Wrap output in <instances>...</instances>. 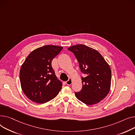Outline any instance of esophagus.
Here are the masks:
<instances>
[{
  "label": "esophagus",
  "instance_id": "34e87169",
  "mask_svg": "<svg viewBox=\"0 0 135 135\" xmlns=\"http://www.w3.org/2000/svg\"><path fill=\"white\" fill-rule=\"evenodd\" d=\"M72 82H73L72 78H70L69 79V80L66 82V84L67 85H71V84H72Z\"/></svg>",
  "mask_w": 135,
  "mask_h": 135
}]
</instances>
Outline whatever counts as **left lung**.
<instances>
[{
	"instance_id": "8db88e82",
	"label": "left lung",
	"mask_w": 135,
	"mask_h": 135,
	"mask_svg": "<svg viewBox=\"0 0 135 135\" xmlns=\"http://www.w3.org/2000/svg\"><path fill=\"white\" fill-rule=\"evenodd\" d=\"M68 50L76 57L81 71L82 88L75 93L76 98L87 105L97 104L108 94L111 84V70L101 54L96 50L80 44L70 47Z\"/></svg>"
}]
</instances>
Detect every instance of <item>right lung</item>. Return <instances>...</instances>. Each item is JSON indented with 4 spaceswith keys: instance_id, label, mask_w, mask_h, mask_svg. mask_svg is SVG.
<instances>
[{
    "instance_id": "obj_1",
    "label": "right lung",
    "mask_w": 135,
    "mask_h": 135,
    "mask_svg": "<svg viewBox=\"0 0 135 135\" xmlns=\"http://www.w3.org/2000/svg\"><path fill=\"white\" fill-rule=\"evenodd\" d=\"M63 49L55 45H46L31 52L22 64L20 72L21 88L28 99L44 104L57 96L62 82L52 68L53 58Z\"/></svg>"
}]
</instances>
